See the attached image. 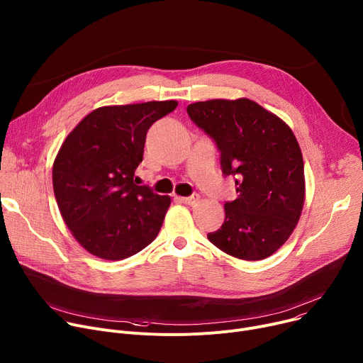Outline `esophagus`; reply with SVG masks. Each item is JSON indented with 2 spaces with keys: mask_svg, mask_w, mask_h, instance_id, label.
<instances>
[{
  "mask_svg": "<svg viewBox=\"0 0 363 363\" xmlns=\"http://www.w3.org/2000/svg\"><path fill=\"white\" fill-rule=\"evenodd\" d=\"M199 194L198 193H193L191 196H187V198H177L180 202H183V203H186V205H194V203H198L199 202Z\"/></svg>",
  "mask_w": 363,
  "mask_h": 363,
  "instance_id": "obj_1",
  "label": "esophagus"
}]
</instances>
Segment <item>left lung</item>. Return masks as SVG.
Segmentation results:
<instances>
[{
    "label": "left lung",
    "mask_w": 363,
    "mask_h": 363,
    "mask_svg": "<svg viewBox=\"0 0 363 363\" xmlns=\"http://www.w3.org/2000/svg\"><path fill=\"white\" fill-rule=\"evenodd\" d=\"M193 123L209 135L224 176H234L238 198L209 241L241 260H263L295 230L303 201L302 152L291 128L253 100H208L187 106Z\"/></svg>",
    "instance_id": "left-lung-1"
}]
</instances>
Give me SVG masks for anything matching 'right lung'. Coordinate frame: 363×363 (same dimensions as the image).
Listing matches in <instances>:
<instances>
[{"label": "right lung", "instance_id": "right-lung-1", "mask_svg": "<svg viewBox=\"0 0 363 363\" xmlns=\"http://www.w3.org/2000/svg\"><path fill=\"white\" fill-rule=\"evenodd\" d=\"M177 107L176 100L93 110L67 136L52 182L58 208L75 240L104 260H123L158 235L170 196L138 186L147 132Z\"/></svg>", "mask_w": 363, "mask_h": 363}]
</instances>
